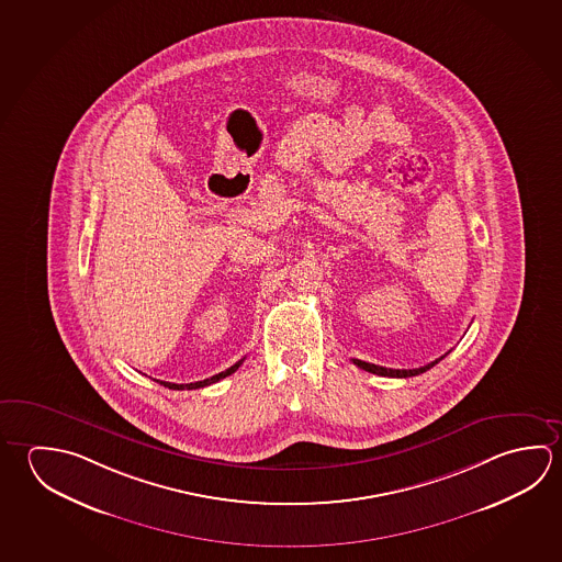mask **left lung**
<instances>
[{
    "label": "left lung",
    "instance_id": "8db88e82",
    "mask_svg": "<svg viewBox=\"0 0 562 562\" xmlns=\"http://www.w3.org/2000/svg\"><path fill=\"white\" fill-rule=\"evenodd\" d=\"M440 359H443V355ZM440 359H436L432 363L424 364V367H418V369H386V367H381V364L367 363V361H361V359H353V363L357 364L359 369L369 371V373L406 379V376H416V374L426 373L428 369H432L434 364L440 363Z\"/></svg>",
    "mask_w": 562,
    "mask_h": 562
}]
</instances>
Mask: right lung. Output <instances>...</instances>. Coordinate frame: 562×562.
Returning <instances> with one entry per match:
<instances>
[{
	"mask_svg": "<svg viewBox=\"0 0 562 562\" xmlns=\"http://www.w3.org/2000/svg\"><path fill=\"white\" fill-rule=\"evenodd\" d=\"M243 361H245V359H240L238 363L233 364V367H228L227 371H223V373L218 374H213L211 379H205V381H198V383L176 384L166 383V381H159V384H164V386H168V389H173V391H183V389H188V391H191V389H203V386H209V384L218 383L221 379H225V376H228V374L235 373L238 367L243 364Z\"/></svg>",
	"mask_w": 562,
	"mask_h": 562,
	"instance_id": "1",
	"label": "right lung"
}]
</instances>
